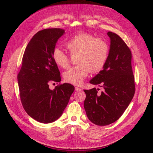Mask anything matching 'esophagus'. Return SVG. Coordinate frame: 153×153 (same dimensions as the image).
I'll return each mask as SVG.
<instances>
[{
  "instance_id": "34e87169",
  "label": "esophagus",
  "mask_w": 153,
  "mask_h": 153,
  "mask_svg": "<svg viewBox=\"0 0 153 153\" xmlns=\"http://www.w3.org/2000/svg\"><path fill=\"white\" fill-rule=\"evenodd\" d=\"M75 90L77 91H82V89L80 88V87H75Z\"/></svg>"
}]
</instances>
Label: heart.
<instances>
[{
	"label": "heart",
	"mask_w": 153,
	"mask_h": 153,
	"mask_svg": "<svg viewBox=\"0 0 153 153\" xmlns=\"http://www.w3.org/2000/svg\"><path fill=\"white\" fill-rule=\"evenodd\" d=\"M65 46L71 56L78 55L76 60L78 64L70 68L63 74L64 80L73 85L82 84L91 71L95 73L101 70L108 58L110 47L107 41L89 33L74 35L66 42ZM52 56L59 67L67 68L69 66L70 56L61 48H55Z\"/></svg>",
	"instance_id": "1"
}]
</instances>
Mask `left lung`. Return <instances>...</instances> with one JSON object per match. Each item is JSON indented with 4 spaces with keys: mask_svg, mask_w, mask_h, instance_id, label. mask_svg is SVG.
<instances>
[{
    "mask_svg": "<svg viewBox=\"0 0 153 153\" xmlns=\"http://www.w3.org/2000/svg\"><path fill=\"white\" fill-rule=\"evenodd\" d=\"M107 35L110 39L108 58L103 70L89 82L104 91L99 93L96 88L84 90L87 118L98 126L118 120L131 101L135 88L130 49L117 34L108 31Z\"/></svg>",
    "mask_w": 153,
    "mask_h": 153,
    "instance_id": "left-lung-1",
    "label": "left lung"
}]
</instances>
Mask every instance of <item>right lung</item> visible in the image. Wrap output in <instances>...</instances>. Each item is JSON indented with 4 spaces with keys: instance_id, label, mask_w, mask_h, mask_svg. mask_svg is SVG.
<instances>
[{
    "instance_id": "1",
    "label": "right lung",
    "mask_w": 153,
    "mask_h": 153,
    "mask_svg": "<svg viewBox=\"0 0 153 153\" xmlns=\"http://www.w3.org/2000/svg\"><path fill=\"white\" fill-rule=\"evenodd\" d=\"M65 31L60 28L38 31L29 42L18 75L21 102L25 112L37 122L48 123L62 114L75 89L63 83L51 90L49 83L60 82L57 65L53 59L56 43Z\"/></svg>"
}]
</instances>
